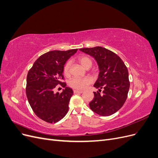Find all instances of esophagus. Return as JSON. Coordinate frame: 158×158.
Wrapping results in <instances>:
<instances>
[{"mask_svg":"<svg viewBox=\"0 0 158 158\" xmlns=\"http://www.w3.org/2000/svg\"><path fill=\"white\" fill-rule=\"evenodd\" d=\"M83 92V91H80V90H74V94H82Z\"/></svg>","mask_w":158,"mask_h":158,"instance_id":"obj_1","label":"esophagus"}]
</instances>
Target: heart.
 Masks as SVG:
<instances>
[{
  "label": "heart",
  "instance_id": "heart-1",
  "mask_svg": "<svg viewBox=\"0 0 158 158\" xmlns=\"http://www.w3.org/2000/svg\"><path fill=\"white\" fill-rule=\"evenodd\" d=\"M79 63L82 64V66L84 68L86 66L92 64V61L90 58H89L87 56H80L78 59ZM70 62H67L64 66V74L66 76L69 75L70 73ZM92 82V79L89 76H86V77L81 78V77H74L71 78L69 81V85L74 89H84L86 88L88 85L90 84Z\"/></svg>",
  "mask_w": 158,
  "mask_h": 158
}]
</instances>
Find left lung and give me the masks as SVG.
<instances>
[{
	"mask_svg": "<svg viewBox=\"0 0 158 158\" xmlns=\"http://www.w3.org/2000/svg\"><path fill=\"white\" fill-rule=\"evenodd\" d=\"M80 51L94 58L99 70L94 85L98 91L94 92L89 107L99 115H111L123 107L127 98L130 82L127 66L117 54L104 47L82 48ZM102 89L103 92L100 94Z\"/></svg>",
	"mask_w": 158,
	"mask_h": 158,
	"instance_id": "obj_1",
	"label": "left lung"
}]
</instances>
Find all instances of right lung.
<instances>
[{
  "label": "right lung",
  "instance_id": "add662e5",
  "mask_svg": "<svg viewBox=\"0 0 158 158\" xmlns=\"http://www.w3.org/2000/svg\"><path fill=\"white\" fill-rule=\"evenodd\" d=\"M77 49L68 51H52L38 58L27 76L26 96L36 115L43 121L55 123L61 120L69 111L73 91L66 87L64 66ZM58 84L65 88L61 93L54 92Z\"/></svg>",
  "mask_w": 158,
  "mask_h": 158
}]
</instances>
